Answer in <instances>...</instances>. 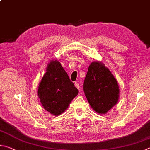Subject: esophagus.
Returning <instances> with one entry per match:
<instances>
[{
    "mask_svg": "<svg viewBox=\"0 0 150 150\" xmlns=\"http://www.w3.org/2000/svg\"><path fill=\"white\" fill-rule=\"evenodd\" d=\"M75 86H76V88H77V89H79V90L80 89V85H79V84L78 83V82H75Z\"/></svg>",
    "mask_w": 150,
    "mask_h": 150,
    "instance_id": "esophagus-1",
    "label": "esophagus"
}]
</instances>
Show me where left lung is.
<instances>
[{"label":"left lung","instance_id":"1","mask_svg":"<svg viewBox=\"0 0 150 150\" xmlns=\"http://www.w3.org/2000/svg\"><path fill=\"white\" fill-rule=\"evenodd\" d=\"M83 90L90 105L98 113H107L118 102V83L110 71L98 62L89 66Z\"/></svg>","mask_w":150,"mask_h":150}]
</instances>
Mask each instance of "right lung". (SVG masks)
Listing matches in <instances>:
<instances>
[{"mask_svg": "<svg viewBox=\"0 0 150 150\" xmlns=\"http://www.w3.org/2000/svg\"><path fill=\"white\" fill-rule=\"evenodd\" d=\"M78 92L61 64L58 61H52L42 78L38 91L43 108L52 115H60Z\"/></svg>", "mask_w": 150, "mask_h": 150, "instance_id": "add662e5", "label": "right lung"}]
</instances>
